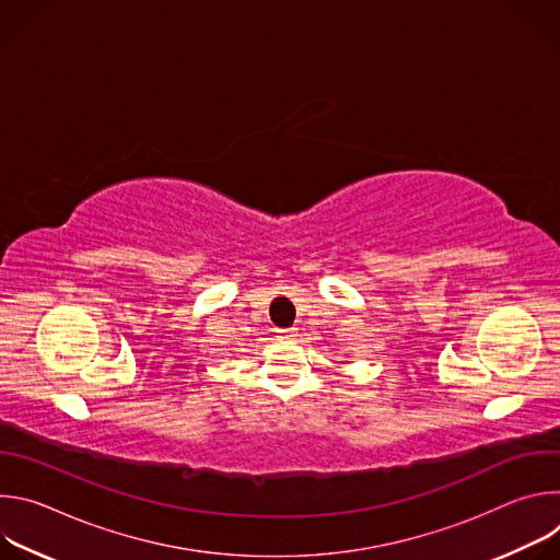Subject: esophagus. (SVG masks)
<instances>
[{
  "label": "esophagus",
  "mask_w": 560,
  "mask_h": 560,
  "mask_svg": "<svg viewBox=\"0 0 560 560\" xmlns=\"http://www.w3.org/2000/svg\"><path fill=\"white\" fill-rule=\"evenodd\" d=\"M294 332H296L294 328H285V330H279V337H281V339H292Z\"/></svg>",
  "instance_id": "1"
}]
</instances>
